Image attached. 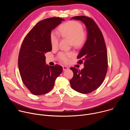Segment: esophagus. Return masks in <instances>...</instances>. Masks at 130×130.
<instances>
[{"label":"esophagus","mask_w":130,"mask_h":130,"mask_svg":"<svg viewBox=\"0 0 130 130\" xmlns=\"http://www.w3.org/2000/svg\"><path fill=\"white\" fill-rule=\"evenodd\" d=\"M63 70H65L68 69L69 67L66 66H63Z\"/></svg>","instance_id":"34e87169"}]
</instances>
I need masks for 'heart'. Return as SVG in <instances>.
Wrapping results in <instances>:
<instances>
[{"label":"heart","mask_w":130,"mask_h":130,"mask_svg":"<svg viewBox=\"0 0 130 130\" xmlns=\"http://www.w3.org/2000/svg\"><path fill=\"white\" fill-rule=\"evenodd\" d=\"M58 30L62 37L71 41V43L74 47H80L84 45L86 41V33L83 30L82 24L78 22L71 21L64 23L59 27ZM50 39L52 47L56 48L59 41L58 34L54 31L51 32ZM73 55L71 52H60L58 54V58L60 61L66 63Z\"/></svg>","instance_id":"obj_1"}]
</instances>
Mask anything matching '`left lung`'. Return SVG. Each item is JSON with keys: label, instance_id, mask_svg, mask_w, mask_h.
<instances>
[{"label": "left lung", "instance_id": "8db88e82", "mask_svg": "<svg viewBox=\"0 0 130 130\" xmlns=\"http://www.w3.org/2000/svg\"><path fill=\"white\" fill-rule=\"evenodd\" d=\"M71 19L81 21L87 31L86 41L79 53V64L84 62L81 70L75 67L70 69L73 77L70 80L71 88L81 94H88L97 89L103 83L107 71V54L105 41L99 28L91 18L76 16Z\"/></svg>", "mask_w": 130, "mask_h": 130}]
</instances>
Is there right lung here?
<instances>
[{
  "label": "right lung",
  "instance_id": "1",
  "mask_svg": "<svg viewBox=\"0 0 130 130\" xmlns=\"http://www.w3.org/2000/svg\"><path fill=\"white\" fill-rule=\"evenodd\" d=\"M64 20L60 17H51L39 22L22 43L18 56V68L22 81L33 95H41L50 91L63 71L59 65H46L45 54L52 50L51 31Z\"/></svg>",
  "mask_w": 130,
  "mask_h": 130
}]
</instances>
